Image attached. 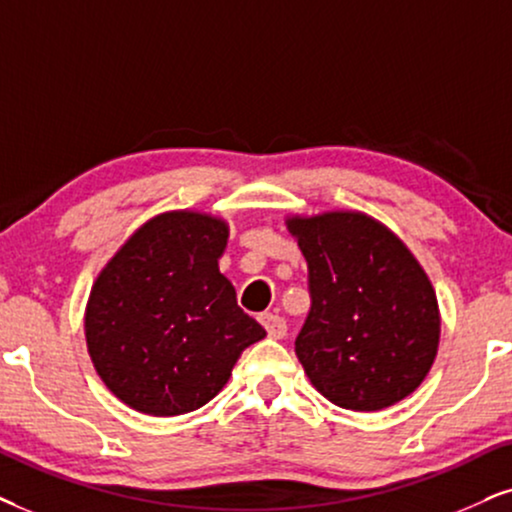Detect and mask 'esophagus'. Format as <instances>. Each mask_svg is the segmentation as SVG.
<instances>
[{
	"label": "esophagus",
	"instance_id": "34e87169",
	"mask_svg": "<svg viewBox=\"0 0 512 512\" xmlns=\"http://www.w3.org/2000/svg\"><path fill=\"white\" fill-rule=\"evenodd\" d=\"M260 323L264 326V331H267L269 338H274V340L286 338L288 326H286V321H283L278 314H262Z\"/></svg>",
	"mask_w": 512,
	"mask_h": 512
}]
</instances>
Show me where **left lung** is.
Instances as JSON below:
<instances>
[{"mask_svg": "<svg viewBox=\"0 0 512 512\" xmlns=\"http://www.w3.org/2000/svg\"><path fill=\"white\" fill-rule=\"evenodd\" d=\"M309 267L312 309L295 354L335 406L380 411L406 399L435 364L442 316L404 241L359 210L288 215Z\"/></svg>", "mask_w": 512, "mask_h": 512, "instance_id": "1", "label": "left lung"}]
</instances>
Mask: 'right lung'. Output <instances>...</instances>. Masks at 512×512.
Masks as SVG:
<instances>
[{"label":"right lung","instance_id":"add662e5","mask_svg":"<svg viewBox=\"0 0 512 512\" xmlns=\"http://www.w3.org/2000/svg\"><path fill=\"white\" fill-rule=\"evenodd\" d=\"M229 222L167 210L139 226L96 276L84 338L103 385L146 416H181L215 399L264 328L219 271Z\"/></svg>","mask_w":512,"mask_h":512}]
</instances>
